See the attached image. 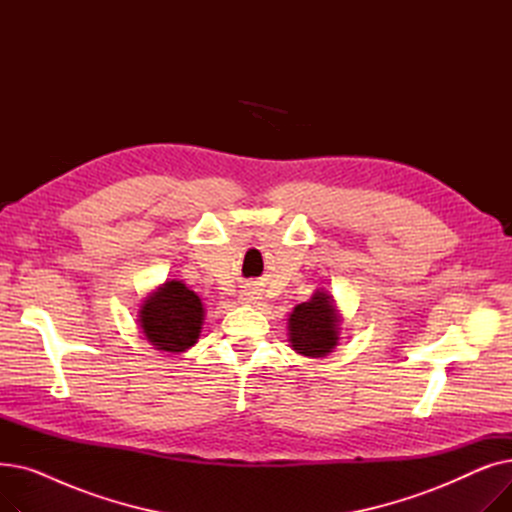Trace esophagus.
Listing matches in <instances>:
<instances>
[{"label":"esophagus","mask_w":512,"mask_h":512,"mask_svg":"<svg viewBox=\"0 0 512 512\" xmlns=\"http://www.w3.org/2000/svg\"><path fill=\"white\" fill-rule=\"evenodd\" d=\"M240 297H242V301H245V303H251V305H255V303L259 301V294H257L255 290H247V292H242Z\"/></svg>","instance_id":"1"}]
</instances>
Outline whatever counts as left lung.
I'll list each match as a JSON object with an SVG mask.
<instances>
[{
	"instance_id": "obj_1",
	"label": "left lung",
	"mask_w": 512,
	"mask_h": 512,
	"mask_svg": "<svg viewBox=\"0 0 512 512\" xmlns=\"http://www.w3.org/2000/svg\"><path fill=\"white\" fill-rule=\"evenodd\" d=\"M340 336V315L328 290L319 288L288 317V342L303 357H326Z\"/></svg>"
}]
</instances>
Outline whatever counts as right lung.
<instances>
[{
    "mask_svg": "<svg viewBox=\"0 0 512 512\" xmlns=\"http://www.w3.org/2000/svg\"><path fill=\"white\" fill-rule=\"evenodd\" d=\"M203 317V303L197 294L186 284L170 280L143 301L139 326L157 351L178 355L199 340Z\"/></svg>",
    "mask_w": 512,
    "mask_h": 512,
    "instance_id": "1",
    "label": "right lung"
}]
</instances>
